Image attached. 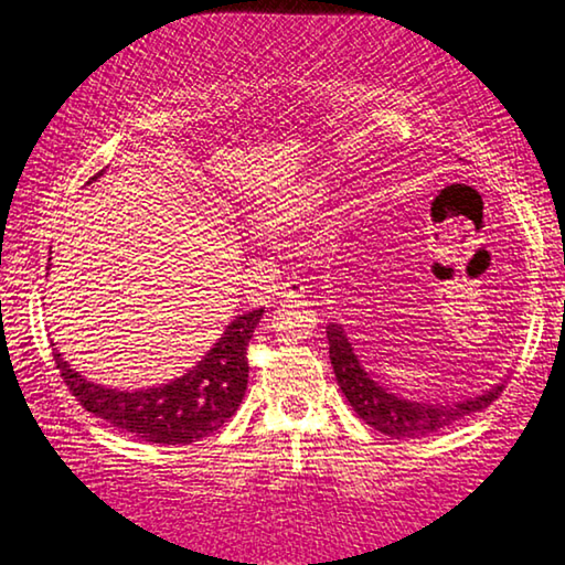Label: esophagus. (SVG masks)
Wrapping results in <instances>:
<instances>
[{"instance_id":"1","label":"esophagus","mask_w":565,"mask_h":565,"mask_svg":"<svg viewBox=\"0 0 565 565\" xmlns=\"http://www.w3.org/2000/svg\"><path fill=\"white\" fill-rule=\"evenodd\" d=\"M307 291V284L305 279H299V276H289L281 286H279V297H286V299H301L305 297Z\"/></svg>"}]
</instances>
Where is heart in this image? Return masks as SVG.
<instances>
[{
    "instance_id": "heart-1",
    "label": "heart",
    "mask_w": 565,
    "mask_h": 565,
    "mask_svg": "<svg viewBox=\"0 0 565 565\" xmlns=\"http://www.w3.org/2000/svg\"><path fill=\"white\" fill-rule=\"evenodd\" d=\"M315 200H317V194H315V192H305V194H301L299 200L294 202V204H289V202L271 204V206H268V210H266V217H268V220H284V217H289L291 212L301 210V206H309V204H312Z\"/></svg>"
}]
</instances>
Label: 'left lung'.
<instances>
[{
    "label": "left lung",
    "instance_id": "1",
    "mask_svg": "<svg viewBox=\"0 0 565 565\" xmlns=\"http://www.w3.org/2000/svg\"><path fill=\"white\" fill-rule=\"evenodd\" d=\"M328 343H330V363L335 371L340 392L351 402L355 415L373 430L388 435V438H425V435L438 433L458 419L471 417L473 412L487 409L491 402L502 396L504 384L491 386L481 396L452 402V404H423L409 402L402 396L388 394L384 386H379L369 373L363 371L359 355L353 353L343 324H328Z\"/></svg>",
    "mask_w": 565,
    "mask_h": 565
}]
</instances>
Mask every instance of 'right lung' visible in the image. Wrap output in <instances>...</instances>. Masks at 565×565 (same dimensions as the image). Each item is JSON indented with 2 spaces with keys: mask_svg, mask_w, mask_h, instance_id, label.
I'll use <instances>...</instances> for the list:
<instances>
[{
  "mask_svg": "<svg viewBox=\"0 0 565 565\" xmlns=\"http://www.w3.org/2000/svg\"><path fill=\"white\" fill-rule=\"evenodd\" d=\"M260 317L264 309L235 317L225 335L192 371L142 392H120L86 381L61 359L58 351L53 353L55 369L78 404L117 430L148 443L189 445L217 433L241 407L248 388V343Z\"/></svg>",
  "mask_w": 565,
  "mask_h": 565,
  "instance_id": "obj_1",
  "label": "right lung"
}]
</instances>
